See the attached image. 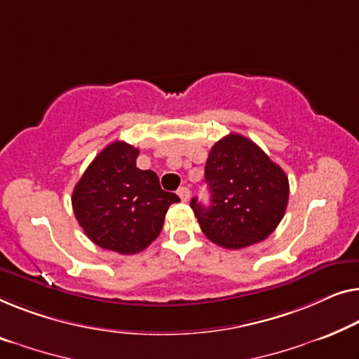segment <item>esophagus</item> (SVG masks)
Here are the masks:
<instances>
[{
  "instance_id": "obj_1",
  "label": "esophagus",
  "mask_w": 359,
  "mask_h": 359,
  "mask_svg": "<svg viewBox=\"0 0 359 359\" xmlns=\"http://www.w3.org/2000/svg\"><path fill=\"white\" fill-rule=\"evenodd\" d=\"M178 196H180V199L183 201V202H188L189 197H191L189 188H186V186H181V188L178 189Z\"/></svg>"
}]
</instances>
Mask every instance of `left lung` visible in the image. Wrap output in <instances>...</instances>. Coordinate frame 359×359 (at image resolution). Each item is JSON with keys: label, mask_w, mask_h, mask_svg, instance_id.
Segmentation results:
<instances>
[{"label": "left lung", "mask_w": 359, "mask_h": 359, "mask_svg": "<svg viewBox=\"0 0 359 359\" xmlns=\"http://www.w3.org/2000/svg\"><path fill=\"white\" fill-rule=\"evenodd\" d=\"M205 183L210 205L194 197L191 209L204 235L222 248L241 249L266 240L287 210V175L241 134H228L210 149Z\"/></svg>", "instance_id": "8db88e82"}]
</instances>
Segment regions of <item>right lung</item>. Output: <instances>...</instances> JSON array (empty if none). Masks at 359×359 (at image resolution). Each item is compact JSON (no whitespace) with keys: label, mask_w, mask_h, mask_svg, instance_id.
I'll return each instance as SVG.
<instances>
[{"label":"right lung","mask_w":359,"mask_h":359,"mask_svg":"<svg viewBox=\"0 0 359 359\" xmlns=\"http://www.w3.org/2000/svg\"><path fill=\"white\" fill-rule=\"evenodd\" d=\"M139 149L123 141L107 145L72 191V210L97 246L136 254L160 235L171 204L180 201L160 188L157 173L139 170Z\"/></svg>","instance_id":"add662e5"}]
</instances>
